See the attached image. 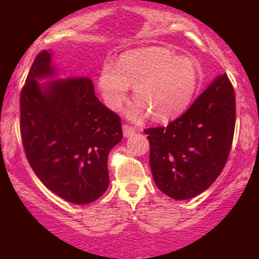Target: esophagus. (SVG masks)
<instances>
[{"mask_svg": "<svg viewBox=\"0 0 259 259\" xmlns=\"http://www.w3.org/2000/svg\"><path fill=\"white\" fill-rule=\"evenodd\" d=\"M136 133V129L134 126H130L127 125V124H124L123 125V135L125 136V138H127V136L133 135V134Z\"/></svg>", "mask_w": 259, "mask_h": 259, "instance_id": "1", "label": "esophagus"}]
</instances>
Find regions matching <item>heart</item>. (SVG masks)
Here are the masks:
<instances>
[{
	"label": "heart",
	"instance_id": "1",
	"mask_svg": "<svg viewBox=\"0 0 259 259\" xmlns=\"http://www.w3.org/2000/svg\"><path fill=\"white\" fill-rule=\"evenodd\" d=\"M200 82L197 64L162 47H148L123 53L117 65L107 62L101 68L99 89L106 106L119 111L127 100L130 85L138 102L129 111L133 120L150 113L152 119L167 121L181 114Z\"/></svg>",
	"mask_w": 259,
	"mask_h": 259
}]
</instances>
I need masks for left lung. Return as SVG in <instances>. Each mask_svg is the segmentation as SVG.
<instances>
[{
	"label": "left lung",
	"instance_id": "1",
	"mask_svg": "<svg viewBox=\"0 0 259 259\" xmlns=\"http://www.w3.org/2000/svg\"><path fill=\"white\" fill-rule=\"evenodd\" d=\"M235 118V91L223 74L178 119L144 130L154 183L163 194L189 200L214 183L231 150Z\"/></svg>",
	"mask_w": 259,
	"mask_h": 259
}]
</instances>
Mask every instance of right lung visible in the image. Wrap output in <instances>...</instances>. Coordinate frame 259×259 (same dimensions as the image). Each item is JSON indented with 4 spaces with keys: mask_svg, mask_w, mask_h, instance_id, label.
I'll list each match as a JSON object with an SVG mask.
<instances>
[{
    "mask_svg": "<svg viewBox=\"0 0 259 259\" xmlns=\"http://www.w3.org/2000/svg\"><path fill=\"white\" fill-rule=\"evenodd\" d=\"M51 53L35 58L20 92V134L29 164L63 200L91 203L109 185L108 153L123 139L119 115L95 96L89 78L37 80L57 74Z\"/></svg>",
    "mask_w": 259,
    "mask_h": 259,
    "instance_id": "obj_1",
    "label": "right lung"
}]
</instances>
